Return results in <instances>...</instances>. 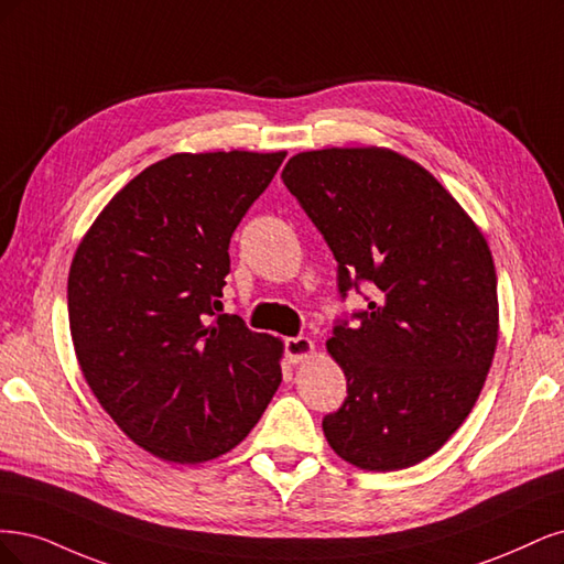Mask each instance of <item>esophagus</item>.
<instances>
[{
    "label": "esophagus",
    "instance_id": "34e87169",
    "mask_svg": "<svg viewBox=\"0 0 564 564\" xmlns=\"http://www.w3.org/2000/svg\"><path fill=\"white\" fill-rule=\"evenodd\" d=\"M283 351H285L288 362H293L295 366V362H302L314 354V341L308 337H288L283 341Z\"/></svg>",
    "mask_w": 564,
    "mask_h": 564
}]
</instances>
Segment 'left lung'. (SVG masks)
Returning <instances> with one entry per match:
<instances>
[{"label": "left lung", "instance_id": "left-lung-1", "mask_svg": "<svg viewBox=\"0 0 564 564\" xmlns=\"http://www.w3.org/2000/svg\"><path fill=\"white\" fill-rule=\"evenodd\" d=\"M283 185L337 260L341 300L328 351L347 398L323 416L344 462L398 470L438 452L476 405L499 333L485 236L420 163L379 148L295 154Z\"/></svg>", "mask_w": 564, "mask_h": 564}]
</instances>
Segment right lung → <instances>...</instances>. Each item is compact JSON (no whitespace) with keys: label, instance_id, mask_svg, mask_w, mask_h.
Returning <instances> with one entry per match:
<instances>
[{"label":"right lung","instance_id":"add662e5","mask_svg":"<svg viewBox=\"0 0 564 564\" xmlns=\"http://www.w3.org/2000/svg\"><path fill=\"white\" fill-rule=\"evenodd\" d=\"M285 152L173 154L98 215L67 279L69 333L98 403L154 457L239 445L281 384L283 344L223 312L229 241Z\"/></svg>","mask_w":564,"mask_h":564}]
</instances>
